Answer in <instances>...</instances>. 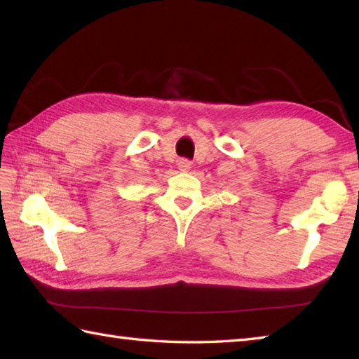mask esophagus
<instances>
[{"label": "esophagus", "mask_w": 359, "mask_h": 359, "mask_svg": "<svg viewBox=\"0 0 359 359\" xmlns=\"http://www.w3.org/2000/svg\"><path fill=\"white\" fill-rule=\"evenodd\" d=\"M179 170H180L182 172L189 171V170H191V162H189V160H185V158L179 160Z\"/></svg>", "instance_id": "1"}]
</instances>
